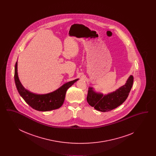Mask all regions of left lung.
<instances>
[{
    "label": "left lung",
    "mask_w": 156,
    "mask_h": 156,
    "mask_svg": "<svg viewBox=\"0 0 156 156\" xmlns=\"http://www.w3.org/2000/svg\"><path fill=\"white\" fill-rule=\"evenodd\" d=\"M133 76L130 75L125 84L115 91L104 95L97 92L92 87H89L87 100L90 106L99 111H111L116 108L126 101L132 88Z\"/></svg>",
    "instance_id": "8db88e82"
}]
</instances>
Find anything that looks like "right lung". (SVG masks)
Segmentation results:
<instances>
[{
	"label": "right lung",
	"instance_id": "1",
	"mask_svg": "<svg viewBox=\"0 0 156 156\" xmlns=\"http://www.w3.org/2000/svg\"><path fill=\"white\" fill-rule=\"evenodd\" d=\"M79 79L68 82L59 88L45 94H36L25 89L19 80L17 73V61L15 68V81L17 89L25 102L35 110L50 111L59 108L64 103L67 89Z\"/></svg>",
	"mask_w": 156,
	"mask_h": 156
}]
</instances>
